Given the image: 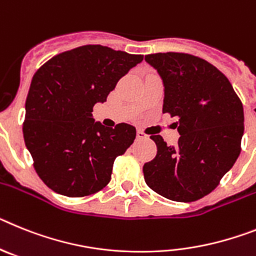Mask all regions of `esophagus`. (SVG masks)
Listing matches in <instances>:
<instances>
[{"label": "esophagus", "instance_id": "esophagus-1", "mask_svg": "<svg viewBox=\"0 0 256 256\" xmlns=\"http://www.w3.org/2000/svg\"><path fill=\"white\" fill-rule=\"evenodd\" d=\"M136 138H138V139H146V138H148V135L144 134L142 130H138L136 131Z\"/></svg>", "mask_w": 256, "mask_h": 256}]
</instances>
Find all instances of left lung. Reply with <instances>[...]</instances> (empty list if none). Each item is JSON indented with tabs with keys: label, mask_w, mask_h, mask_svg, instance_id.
<instances>
[{
	"label": "left lung",
	"mask_w": 256,
	"mask_h": 256,
	"mask_svg": "<svg viewBox=\"0 0 256 256\" xmlns=\"http://www.w3.org/2000/svg\"><path fill=\"white\" fill-rule=\"evenodd\" d=\"M161 76L162 112L178 117L176 146L150 135L157 154L143 166L146 186L165 198L193 202L215 190L241 152L244 106L216 66L184 52L146 55Z\"/></svg>",
	"instance_id": "8db88e82"
}]
</instances>
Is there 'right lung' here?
Segmentation results:
<instances>
[{"mask_svg": "<svg viewBox=\"0 0 256 256\" xmlns=\"http://www.w3.org/2000/svg\"><path fill=\"white\" fill-rule=\"evenodd\" d=\"M143 60L102 45L55 55L34 73L23 135L42 182L59 194L85 197L110 183L113 162L132 144L128 124L106 128L92 118L121 77Z\"/></svg>", "mask_w": 256, "mask_h": 256, "instance_id": "add662e5", "label": "right lung"}]
</instances>
